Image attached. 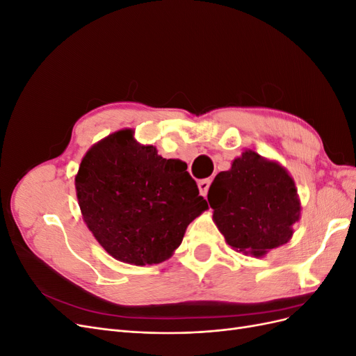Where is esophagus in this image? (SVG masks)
<instances>
[{"mask_svg": "<svg viewBox=\"0 0 356 356\" xmlns=\"http://www.w3.org/2000/svg\"><path fill=\"white\" fill-rule=\"evenodd\" d=\"M197 186H199V190H200V195H202V196H207V195H208V190H209V187H211V179H209V178L200 179Z\"/></svg>", "mask_w": 356, "mask_h": 356, "instance_id": "esophagus-1", "label": "esophagus"}]
</instances>
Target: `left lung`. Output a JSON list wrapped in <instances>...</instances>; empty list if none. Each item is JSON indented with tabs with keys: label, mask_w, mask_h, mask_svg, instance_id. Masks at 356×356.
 Segmentation results:
<instances>
[{
	"label": "left lung",
	"mask_w": 356,
	"mask_h": 356,
	"mask_svg": "<svg viewBox=\"0 0 356 356\" xmlns=\"http://www.w3.org/2000/svg\"><path fill=\"white\" fill-rule=\"evenodd\" d=\"M213 220L234 250L261 257L286 243L300 218L294 181L275 161L248 149L208 191Z\"/></svg>",
	"instance_id": "obj_1"
}]
</instances>
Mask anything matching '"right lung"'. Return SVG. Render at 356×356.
<instances>
[{"mask_svg": "<svg viewBox=\"0 0 356 356\" xmlns=\"http://www.w3.org/2000/svg\"><path fill=\"white\" fill-rule=\"evenodd\" d=\"M75 190L96 241L117 260L135 266L168 260L187 225L208 208L187 165L138 144L131 129L86 153Z\"/></svg>", "mask_w": 356, "mask_h": 356, "instance_id": "add662e5", "label": "right lung"}]
</instances>
